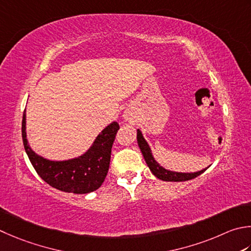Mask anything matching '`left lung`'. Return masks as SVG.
<instances>
[{"label":"left lung","instance_id":"8db88e82","mask_svg":"<svg viewBox=\"0 0 251 251\" xmlns=\"http://www.w3.org/2000/svg\"><path fill=\"white\" fill-rule=\"evenodd\" d=\"M137 141H138V146L142 152V155H144L147 165L149 166L152 174L156 176L159 179L165 180V181H185V180L196 178L197 176L202 174L203 172L208 169L207 168L204 170H201L199 172H196V173H178V172H172L169 170H165L154 160L153 155L151 153L150 147L148 144H147V141L145 140L144 136H142L141 131L139 129L137 130Z\"/></svg>","mask_w":251,"mask_h":251}]
</instances>
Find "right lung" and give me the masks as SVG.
<instances>
[{
    "label": "right lung",
    "mask_w": 251,
    "mask_h": 251,
    "mask_svg": "<svg viewBox=\"0 0 251 251\" xmlns=\"http://www.w3.org/2000/svg\"><path fill=\"white\" fill-rule=\"evenodd\" d=\"M120 125L113 122L98 135L90 149L79 158L50 161L30 149L26 138V112H24L22 136L25 150L38 175L52 187L65 193L88 194L104 181L109 171L111 150Z\"/></svg>",
    "instance_id": "obj_1"
}]
</instances>
